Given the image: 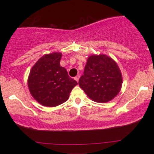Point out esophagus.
Masks as SVG:
<instances>
[{"label": "esophagus", "mask_w": 154, "mask_h": 154, "mask_svg": "<svg viewBox=\"0 0 154 154\" xmlns=\"http://www.w3.org/2000/svg\"><path fill=\"white\" fill-rule=\"evenodd\" d=\"M79 79H80V75H77L76 76H75V77L74 78V79H75V81H76L77 82H79Z\"/></svg>", "instance_id": "obj_1"}]
</instances>
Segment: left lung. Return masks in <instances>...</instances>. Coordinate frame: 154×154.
Instances as JSON below:
<instances>
[{
	"mask_svg": "<svg viewBox=\"0 0 154 154\" xmlns=\"http://www.w3.org/2000/svg\"><path fill=\"white\" fill-rule=\"evenodd\" d=\"M123 78L119 66L106 54H93L88 58L79 84L89 98L96 102L113 100L121 90Z\"/></svg>",
	"mask_w": 154,
	"mask_h": 154,
	"instance_id": "left-lung-1",
	"label": "left lung"
}]
</instances>
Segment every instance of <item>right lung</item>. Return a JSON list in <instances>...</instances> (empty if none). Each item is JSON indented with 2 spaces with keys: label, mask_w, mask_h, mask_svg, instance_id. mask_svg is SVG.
<instances>
[{
  "label": "right lung",
  "mask_w": 154,
  "mask_h": 154,
  "mask_svg": "<svg viewBox=\"0 0 154 154\" xmlns=\"http://www.w3.org/2000/svg\"><path fill=\"white\" fill-rule=\"evenodd\" d=\"M62 53L43 55L31 69L28 78L30 93L45 106L54 107L68 100L77 82L69 76L66 69L60 66Z\"/></svg>",
  "instance_id": "obj_1"
}]
</instances>
